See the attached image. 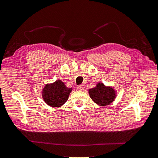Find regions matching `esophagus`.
I'll use <instances>...</instances> for the list:
<instances>
[{
    "label": "esophagus",
    "instance_id": "1",
    "mask_svg": "<svg viewBox=\"0 0 158 158\" xmlns=\"http://www.w3.org/2000/svg\"><path fill=\"white\" fill-rule=\"evenodd\" d=\"M85 89V87H84V85L83 84H81L78 86V89L79 90V91H83V89Z\"/></svg>",
    "mask_w": 158,
    "mask_h": 158
}]
</instances>
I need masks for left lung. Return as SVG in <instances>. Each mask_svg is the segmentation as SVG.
I'll list each match as a JSON object with an SVG mask.
<instances>
[{
	"mask_svg": "<svg viewBox=\"0 0 158 158\" xmlns=\"http://www.w3.org/2000/svg\"><path fill=\"white\" fill-rule=\"evenodd\" d=\"M90 98L97 105L105 106L112 103L117 96V92L113 87L106 86L99 82L96 87L88 90Z\"/></svg>",
	"mask_w": 158,
	"mask_h": 158,
	"instance_id": "8db88e82",
	"label": "left lung"
}]
</instances>
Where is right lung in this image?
I'll return each mask as SVG.
<instances>
[{"label":"right lung","instance_id":"1","mask_svg":"<svg viewBox=\"0 0 158 158\" xmlns=\"http://www.w3.org/2000/svg\"><path fill=\"white\" fill-rule=\"evenodd\" d=\"M71 88H68L61 80L47 83L42 90V98L47 105L52 107L62 106L69 99Z\"/></svg>","mask_w":158,"mask_h":158}]
</instances>
